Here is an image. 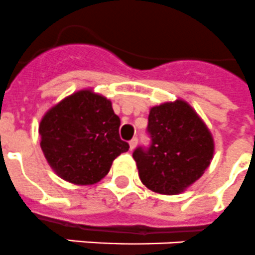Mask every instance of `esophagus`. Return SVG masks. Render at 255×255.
Returning a JSON list of instances; mask_svg holds the SVG:
<instances>
[{
	"instance_id": "34e87169",
	"label": "esophagus",
	"mask_w": 255,
	"mask_h": 255,
	"mask_svg": "<svg viewBox=\"0 0 255 255\" xmlns=\"http://www.w3.org/2000/svg\"><path fill=\"white\" fill-rule=\"evenodd\" d=\"M136 143H138V138H136V136H134V138H132V139L129 142L130 150H134V148H135Z\"/></svg>"
}]
</instances>
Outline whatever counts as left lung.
Listing matches in <instances>:
<instances>
[{"instance_id":"left-lung-1","label":"left lung","mask_w":255,"mask_h":255,"mask_svg":"<svg viewBox=\"0 0 255 255\" xmlns=\"http://www.w3.org/2000/svg\"><path fill=\"white\" fill-rule=\"evenodd\" d=\"M147 132L150 146L132 152L143 185L173 195L194 184L214 156V139L206 124L184 100L152 107Z\"/></svg>"}]
</instances>
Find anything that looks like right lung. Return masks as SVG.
Wrapping results in <instances>:
<instances>
[{
    "label": "right lung",
    "instance_id": "right-lung-1",
    "mask_svg": "<svg viewBox=\"0 0 255 255\" xmlns=\"http://www.w3.org/2000/svg\"><path fill=\"white\" fill-rule=\"evenodd\" d=\"M120 117L108 99L82 90L67 96L41 120L44 156L61 178L92 185L108 174L116 157L129 150L120 138Z\"/></svg>",
    "mask_w": 255,
    "mask_h": 255
}]
</instances>
